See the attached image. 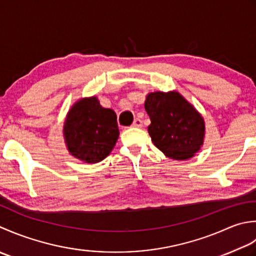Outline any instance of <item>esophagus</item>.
Wrapping results in <instances>:
<instances>
[{"instance_id": "1", "label": "esophagus", "mask_w": 256, "mask_h": 256, "mask_svg": "<svg viewBox=\"0 0 256 256\" xmlns=\"http://www.w3.org/2000/svg\"><path fill=\"white\" fill-rule=\"evenodd\" d=\"M132 127H136V128H142V122L140 120L139 118L134 119V122H132Z\"/></svg>"}]
</instances>
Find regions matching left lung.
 Wrapping results in <instances>:
<instances>
[{
  "instance_id": "obj_1",
  "label": "left lung",
  "mask_w": 256,
  "mask_h": 256,
  "mask_svg": "<svg viewBox=\"0 0 256 256\" xmlns=\"http://www.w3.org/2000/svg\"><path fill=\"white\" fill-rule=\"evenodd\" d=\"M144 109L151 122L148 127L151 140L166 157L188 160L201 149L206 134L204 119L180 92H149Z\"/></svg>"
}]
</instances>
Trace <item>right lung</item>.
Here are the masks:
<instances>
[{
	"mask_svg": "<svg viewBox=\"0 0 256 256\" xmlns=\"http://www.w3.org/2000/svg\"><path fill=\"white\" fill-rule=\"evenodd\" d=\"M67 150L86 164H97L112 152L119 137L117 116L96 96L80 98L66 114L62 129Z\"/></svg>",
	"mask_w": 256,
	"mask_h": 256,
	"instance_id": "add662e5",
	"label": "right lung"
}]
</instances>
